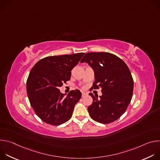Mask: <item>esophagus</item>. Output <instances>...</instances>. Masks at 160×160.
Returning a JSON list of instances; mask_svg holds the SVG:
<instances>
[{
	"label": "esophagus",
	"instance_id": "1",
	"mask_svg": "<svg viewBox=\"0 0 160 160\" xmlns=\"http://www.w3.org/2000/svg\"><path fill=\"white\" fill-rule=\"evenodd\" d=\"M86 95H87V94H86V93H85V92H82V98H83V97H85Z\"/></svg>",
	"mask_w": 160,
	"mask_h": 160
}]
</instances>
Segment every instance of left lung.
I'll return each mask as SVG.
<instances>
[{
    "mask_svg": "<svg viewBox=\"0 0 160 160\" xmlns=\"http://www.w3.org/2000/svg\"><path fill=\"white\" fill-rule=\"evenodd\" d=\"M94 72L92 88H101L102 96L89 95L92 104L88 107L90 117L101 123H109L118 120L130 104L133 89V80L129 68L118 56L109 52H88L81 59Z\"/></svg>",
    "mask_w": 160,
    "mask_h": 160,
    "instance_id": "1",
    "label": "left lung"
}]
</instances>
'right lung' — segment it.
<instances>
[{
	"mask_svg": "<svg viewBox=\"0 0 160 160\" xmlns=\"http://www.w3.org/2000/svg\"><path fill=\"white\" fill-rule=\"evenodd\" d=\"M85 53L48 56L32 68L27 81V92L36 115L45 123L59 125L69 120L81 98L79 90L68 95L59 87L70 80L71 71Z\"/></svg>",
	"mask_w": 160,
	"mask_h": 160,
	"instance_id": "1",
	"label": "right lung"
}]
</instances>
